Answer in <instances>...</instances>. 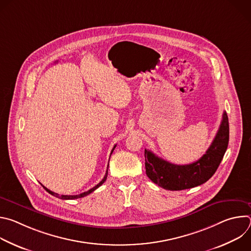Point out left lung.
<instances>
[{
  "instance_id": "left-lung-1",
  "label": "left lung",
  "mask_w": 251,
  "mask_h": 251,
  "mask_svg": "<svg viewBox=\"0 0 251 251\" xmlns=\"http://www.w3.org/2000/svg\"><path fill=\"white\" fill-rule=\"evenodd\" d=\"M228 139V117L224 112L219 131L201 159L189 165H175L145 149L146 175L153 183L170 191H182L202 185L218 170L227 149Z\"/></svg>"
}]
</instances>
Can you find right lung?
Listing matches in <instances>:
<instances>
[{
  "mask_svg": "<svg viewBox=\"0 0 251 251\" xmlns=\"http://www.w3.org/2000/svg\"><path fill=\"white\" fill-rule=\"evenodd\" d=\"M115 147H116V145L113 147V149H112V151H111V154L113 153V151H114V149H115ZM111 154H110V156H111ZM108 166H109V163H108ZM107 175H108V167H107V170H106V173H105V176H104V177L102 178V181L100 182V183H98L95 187H93L92 189H90V190H88L87 192H84V193H82V194H79V195H75V196H58V194H55V193H53V192H51V191H50L49 189H47L45 186H43L44 188H45V190L48 192V193H50V195H52V196H54V197H56V198H59V199H63V200H75V199H79V198H83V197H85V196H87V195H89V194H91L92 192H94L97 188H99L105 181H106V178H107Z\"/></svg>",
  "mask_w": 251,
  "mask_h": 251,
  "instance_id": "add662e5",
  "label": "right lung"
}]
</instances>
